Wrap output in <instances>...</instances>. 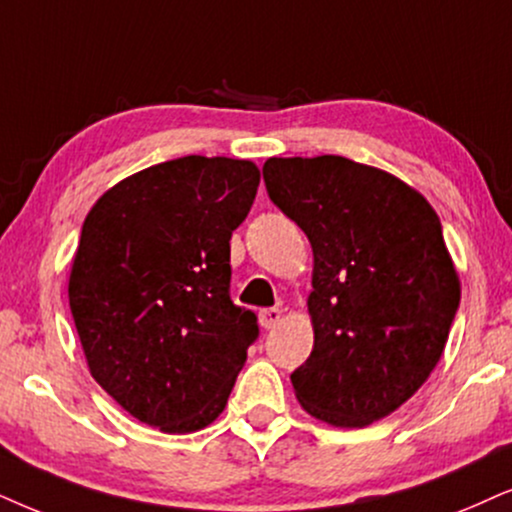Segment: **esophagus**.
<instances>
[{"instance_id": "34e87169", "label": "esophagus", "mask_w": 512, "mask_h": 512, "mask_svg": "<svg viewBox=\"0 0 512 512\" xmlns=\"http://www.w3.org/2000/svg\"><path fill=\"white\" fill-rule=\"evenodd\" d=\"M281 309L278 307H269V309H262L260 314H257V319H260V326L264 331H269V328H276V323L281 321Z\"/></svg>"}]
</instances>
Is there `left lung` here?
<instances>
[{
    "label": "left lung",
    "instance_id": "obj_1",
    "mask_svg": "<svg viewBox=\"0 0 512 512\" xmlns=\"http://www.w3.org/2000/svg\"><path fill=\"white\" fill-rule=\"evenodd\" d=\"M269 198L312 245L309 359L290 375L309 416L366 428L442 359L461 278L437 212L413 186L342 155L269 158Z\"/></svg>",
    "mask_w": 512,
    "mask_h": 512
}]
</instances>
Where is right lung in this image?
<instances>
[{
	"label": "right lung",
	"instance_id": "1",
	"mask_svg": "<svg viewBox=\"0 0 512 512\" xmlns=\"http://www.w3.org/2000/svg\"><path fill=\"white\" fill-rule=\"evenodd\" d=\"M257 186L252 160L186 155L129 174L84 219L68 300L87 368L167 435L215 423L257 338L229 297V241Z\"/></svg>",
	"mask_w": 512,
	"mask_h": 512
}]
</instances>
